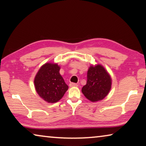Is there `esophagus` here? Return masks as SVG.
<instances>
[{
	"label": "esophagus",
	"instance_id": "34e87169",
	"mask_svg": "<svg viewBox=\"0 0 146 146\" xmlns=\"http://www.w3.org/2000/svg\"><path fill=\"white\" fill-rule=\"evenodd\" d=\"M70 87H77L78 85L76 84H75V83L71 82V83L70 84Z\"/></svg>",
	"mask_w": 146,
	"mask_h": 146
}]
</instances>
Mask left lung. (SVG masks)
<instances>
[{
  "label": "left lung",
  "instance_id": "obj_1",
  "mask_svg": "<svg viewBox=\"0 0 146 146\" xmlns=\"http://www.w3.org/2000/svg\"><path fill=\"white\" fill-rule=\"evenodd\" d=\"M87 83L82 88L84 95L93 102L103 100L110 93L112 80L107 70L100 64L91 65L87 73Z\"/></svg>",
  "mask_w": 146,
  "mask_h": 146
}]
</instances>
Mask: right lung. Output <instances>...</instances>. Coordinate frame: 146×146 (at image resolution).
<instances>
[{
	"label": "right lung",
	"instance_id": "obj_1",
	"mask_svg": "<svg viewBox=\"0 0 146 146\" xmlns=\"http://www.w3.org/2000/svg\"><path fill=\"white\" fill-rule=\"evenodd\" d=\"M60 67L56 63H46L39 69L34 79L35 90L40 97L48 103L60 100L68 86L60 75Z\"/></svg>",
	"mask_w": 146,
	"mask_h": 146
}]
</instances>
